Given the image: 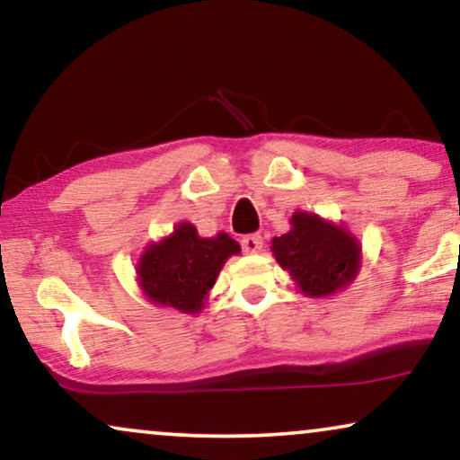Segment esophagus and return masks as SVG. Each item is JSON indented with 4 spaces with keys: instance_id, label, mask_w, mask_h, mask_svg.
Listing matches in <instances>:
<instances>
[{
    "instance_id": "34e87169",
    "label": "esophagus",
    "mask_w": 460,
    "mask_h": 460,
    "mask_svg": "<svg viewBox=\"0 0 460 460\" xmlns=\"http://www.w3.org/2000/svg\"><path fill=\"white\" fill-rule=\"evenodd\" d=\"M262 248V237L259 234H252V235H246L242 240V250L248 254H254V252H261Z\"/></svg>"
}]
</instances>
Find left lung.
<instances>
[{
	"label": "left lung",
	"instance_id": "8db88e82",
	"mask_svg": "<svg viewBox=\"0 0 460 460\" xmlns=\"http://www.w3.org/2000/svg\"><path fill=\"white\" fill-rule=\"evenodd\" d=\"M275 261L292 275L307 296H328L355 278L359 267L358 242L342 226L296 212L292 231L273 237Z\"/></svg>",
	"mask_w": 460,
	"mask_h": 460
}]
</instances>
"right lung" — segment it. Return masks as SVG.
I'll return each mask as SVG.
<instances>
[{"instance_id":"add662e5","label":"right lung","mask_w":460,"mask_h":460,"mask_svg":"<svg viewBox=\"0 0 460 460\" xmlns=\"http://www.w3.org/2000/svg\"><path fill=\"white\" fill-rule=\"evenodd\" d=\"M237 252L240 243L226 234L199 237L191 223H181L172 235L140 256V286L155 305L198 314L220 267Z\"/></svg>"}]
</instances>
